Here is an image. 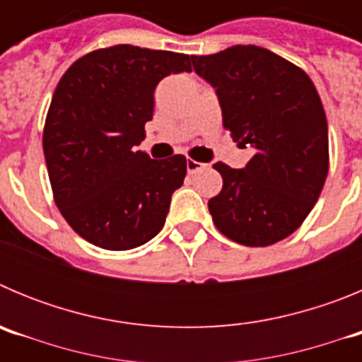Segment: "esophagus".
I'll use <instances>...</instances> for the list:
<instances>
[{"instance_id":"1","label":"esophagus","mask_w":362,"mask_h":362,"mask_svg":"<svg viewBox=\"0 0 362 362\" xmlns=\"http://www.w3.org/2000/svg\"><path fill=\"white\" fill-rule=\"evenodd\" d=\"M204 166H206V165H204V163L196 161V159H187V170H188V174H196V172L203 170Z\"/></svg>"}]
</instances>
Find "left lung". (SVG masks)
<instances>
[{"label": "left lung", "mask_w": 362, "mask_h": 362, "mask_svg": "<svg viewBox=\"0 0 362 362\" xmlns=\"http://www.w3.org/2000/svg\"><path fill=\"white\" fill-rule=\"evenodd\" d=\"M216 88L223 127L248 143L241 170L216 163L223 188L209 201L214 225L245 246H270L296 232L325 187L328 123L312 79L300 66L255 45L192 56Z\"/></svg>", "instance_id": "1"}]
</instances>
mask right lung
<instances>
[{
  "label": "right lung",
  "instance_id": "add662e5",
  "mask_svg": "<svg viewBox=\"0 0 362 362\" xmlns=\"http://www.w3.org/2000/svg\"><path fill=\"white\" fill-rule=\"evenodd\" d=\"M188 54L114 45L74 62L57 83L43 129L56 206L76 233L105 250H130L158 235L187 158L136 150L152 119L153 90L190 72Z\"/></svg>",
  "mask_w": 362,
  "mask_h": 362
}]
</instances>
